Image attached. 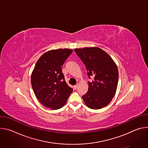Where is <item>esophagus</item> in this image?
<instances>
[{"mask_svg": "<svg viewBox=\"0 0 148 148\" xmlns=\"http://www.w3.org/2000/svg\"><path fill=\"white\" fill-rule=\"evenodd\" d=\"M78 84H76L75 86H74V90H77V88H78Z\"/></svg>", "mask_w": 148, "mask_h": 148, "instance_id": "obj_1", "label": "esophagus"}]
</instances>
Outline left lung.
<instances>
[{"instance_id":"1","label":"left lung","mask_w":148,"mask_h":148,"mask_svg":"<svg viewBox=\"0 0 148 148\" xmlns=\"http://www.w3.org/2000/svg\"><path fill=\"white\" fill-rule=\"evenodd\" d=\"M84 63L87 74L94 77L88 82V91L82 99L87 106L93 110L108 105L114 97L118 82L117 66L110 56L97 47L74 49Z\"/></svg>"}]
</instances>
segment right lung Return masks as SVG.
Wrapping results in <instances>:
<instances>
[{
    "mask_svg": "<svg viewBox=\"0 0 148 148\" xmlns=\"http://www.w3.org/2000/svg\"><path fill=\"white\" fill-rule=\"evenodd\" d=\"M73 50L69 49L49 50L37 60L31 75V84L37 99L53 110L66 104L73 90L66 82L62 68Z\"/></svg>",
    "mask_w": 148,
    "mask_h": 148,
    "instance_id": "1",
    "label": "right lung"
}]
</instances>
